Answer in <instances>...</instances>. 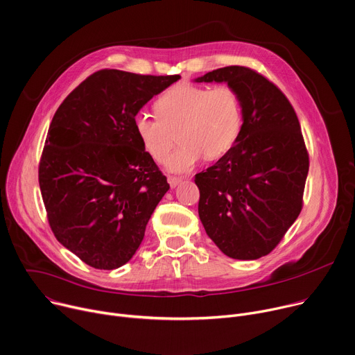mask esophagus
Masks as SVG:
<instances>
[{
    "instance_id": "1",
    "label": "esophagus",
    "mask_w": 355,
    "mask_h": 355,
    "mask_svg": "<svg viewBox=\"0 0 355 355\" xmlns=\"http://www.w3.org/2000/svg\"><path fill=\"white\" fill-rule=\"evenodd\" d=\"M180 178H176V176H168V182L171 184V187H176L179 183H180Z\"/></svg>"
}]
</instances>
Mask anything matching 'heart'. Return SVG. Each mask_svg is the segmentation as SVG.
<instances>
[{
	"mask_svg": "<svg viewBox=\"0 0 355 355\" xmlns=\"http://www.w3.org/2000/svg\"><path fill=\"white\" fill-rule=\"evenodd\" d=\"M156 114L141 111L134 127L145 152L164 162L179 132L180 146L168 157L173 172H187L202 157L214 161L237 141L243 127V107L232 87L213 89L182 83L165 92L155 103Z\"/></svg>",
	"mask_w": 355,
	"mask_h": 355,
	"instance_id": "1",
	"label": "heart"
}]
</instances>
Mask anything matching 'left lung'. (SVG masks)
<instances>
[{"mask_svg":"<svg viewBox=\"0 0 355 355\" xmlns=\"http://www.w3.org/2000/svg\"><path fill=\"white\" fill-rule=\"evenodd\" d=\"M196 82H227L243 107L234 146L194 176L199 216L230 258L258 259L275 250L303 207L309 152L288 97L261 73L227 66Z\"/></svg>","mask_w":355,"mask_h":355,"instance_id":"8db88e82","label":"left lung"}]
</instances>
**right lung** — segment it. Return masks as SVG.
I'll return each mask as SVG.
<instances>
[{
    "mask_svg": "<svg viewBox=\"0 0 355 355\" xmlns=\"http://www.w3.org/2000/svg\"><path fill=\"white\" fill-rule=\"evenodd\" d=\"M180 78L103 69L59 105L39 162V186L56 240L96 269L127 263L169 190L142 148L138 111Z\"/></svg>",
    "mask_w": 355,
    "mask_h": 355,
    "instance_id": "1",
    "label": "right lung"
}]
</instances>
